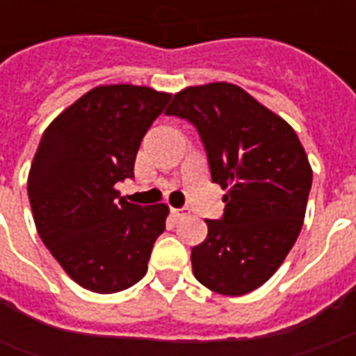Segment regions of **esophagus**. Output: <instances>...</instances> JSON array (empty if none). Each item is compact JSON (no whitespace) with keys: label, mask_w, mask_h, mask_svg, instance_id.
<instances>
[{"label":"esophagus","mask_w":356,"mask_h":356,"mask_svg":"<svg viewBox=\"0 0 356 356\" xmlns=\"http://www.w3.org/2000/svg\"><path fill=\"white\" fill-rule=\"evenodd\" d=\"M171 216L175 217V219H183V217L188 216V211L185 208H173L171 209Z\"/></svg>","instance_id":"esophagus-1"}]
</instances>
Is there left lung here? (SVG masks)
<instances>
[{
    "label": "left lung",
    "mask_w": 356,
    "mask_h": 356,
    "mask_svg": "<svg viewBox=\"0 0 356 356\" xmlns=\"http://www.w3.org/2000/svg\"><path fill=\"white\" fill-rule=\"evenodd\" d=\"M168 116L188 120L208 154L211 181L227 188L225 213L206 219L193 273L206 288L244 296L275 275L305 219L313 170L288 122L244 89L216 81L173 97Z\"/></svg>",
    "instance_id": "1"
}]
</instances>
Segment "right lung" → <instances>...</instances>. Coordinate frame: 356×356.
Wrapping results in <instances>:
<instances>
[{
	"mask_svg": "<svg viewBox=\"0 0 356 356\" xmlns=\"http://www.w3.org/2000/svg\"><path fill=\"white\" fill-rule=\"evenodd\" d=\"M171 95L145 86H99L43 131L28 173L40 238L74 282L97 293L127 290L147 275L165 204L120 198L140 140Z\"/></svg>",
	"mask_w": 356,
	"mask_h": 356,
	"instance_id": "add662e5",
	"label": "right lung"
}]
</instances>
